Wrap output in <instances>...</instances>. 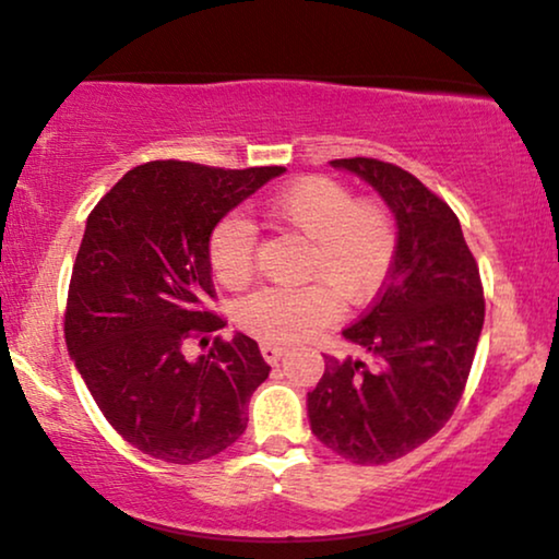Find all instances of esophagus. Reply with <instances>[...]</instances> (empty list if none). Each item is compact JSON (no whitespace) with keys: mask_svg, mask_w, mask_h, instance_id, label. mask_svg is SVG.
Returning a JSON list of instances; mask_svg holds the SVG:
<instances>
[{"mask_svg":"<svg viewBox=\"0 0 559 559\" xmlns=\"http://www.w3.org/2000/svg\"><path fill=\"white\" fill-rule=\"evenodd\" d=\"M283 352H286V349H283L281 344H271V342L261 344V355H263L265 361H269V365H276V361L283 357Z\"/></svg>","mask_w":559,"mask_h":559,"instance_id":"1","label":"esophagus"}]
</instances>
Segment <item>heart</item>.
<instances>
[{
  "label": "heart",
  "mask_w": 559,
  "mask_h": 559,
  "mask_svg": "<svg viewBox=\"0 0 559 559\" xmlns=\"http://www.w3.org/2000/svg\"><path fill=\"white\" fill-rule=\"evenodd\" d=\"M273 225L309 240L304 286L261 288L242 298L235 321L242 332L271 344L301 342L336 317V298L361 306L388 281L397 253V223L380 200L361 198L329 177H301L263 204ZM255 230L240 215L212 227L210 269L225 288L248 286L255 273Z\"/></svg>",
  "instance_id": "1"
}]
</instances>
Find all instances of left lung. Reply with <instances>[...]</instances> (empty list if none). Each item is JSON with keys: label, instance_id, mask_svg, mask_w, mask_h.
<instances>
[{"label": "left lung", "instance_id": "obj_1", "mask_svg": "<svg viewBox=\"0 0 559 559\" xmlns=\"http://www.w3.org/2000/svg\"><path fill=\"white\" fill-rule=\"evenodd\" d=\"M397 219V253L372 306L344 329L365 359L324 357L309 392L311 433L342 459L380 466L433 438L466 390L484 326V286L455 212L390 162L352 156Z\"/></svg>", "mask_w": 559, "mask_h": 559}]
</instances>
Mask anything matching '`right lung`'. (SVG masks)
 <instances>
[{
	"label": "right lung",
	"mask_w": 559,
	"mask_h": 559,
	"mask_svg": "<svg viewBox=\"0 0 559 559\" xmlns=\"http://www.w3.org/2000/svg\"><path fill=\"white\" fill-rule=\"evenodd\" d=\"M283 171L146 162L88 215L68 288V352L114 430L154 459H212L248 426L250 395L271 372L258 342L215 336L198 361L182 347L225 326L204 306L215 298L212 227Z\"/></svg>",
	"instance_id": "add662e5"
}]
</instances>
